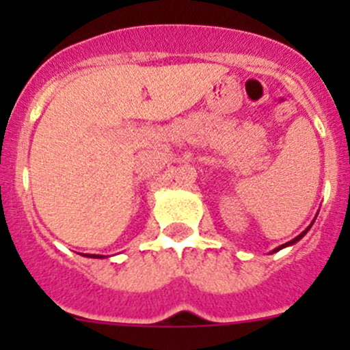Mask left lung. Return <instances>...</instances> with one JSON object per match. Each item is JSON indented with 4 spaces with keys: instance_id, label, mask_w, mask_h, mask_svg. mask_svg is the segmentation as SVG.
<instances>
[{
    "instance_id": "1",
    "label": "left lung",
    "mask_w": 350,
    "mask_h": 350,
    "mask_svg": "<svg viewBox=\"0 0 350 350\" xmlns=\"http://www.w3.org/2000/svg\"><path fill=\"white\" fill-rule=\"evenodd\" d=\"M312 225H313V224H312ZM312 225H310V227H312ZM310 227H308V228H306V230H303V232H301V234H299V235H298V237H295V239H293V241L286 242V243H283V245H280V247H278V249H274V250H273V252H278V250H281V249H284V247H288V245H293V243H296V242H298V241H299V239H303V237H305V234H306V232H308V230H310Z\"/></svg>"
}]
</instances>
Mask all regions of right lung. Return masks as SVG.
<instances>
[{
  "mask_svg": "<svg viewBox=\"0 0 350 350\" xmlns=\"http://www.w3.org/2000/svg\"><path fill=\"white\" fill-rule=\"evenodd\" d=\"M86 257H94V259H101V257H105V256H100V254H91V256H86Z\"/></svg>",
  "mask_w": 350,
  "mask_h": 350,
  "instance_id": "1",
  "label": "right lung"
}]
</instances>
